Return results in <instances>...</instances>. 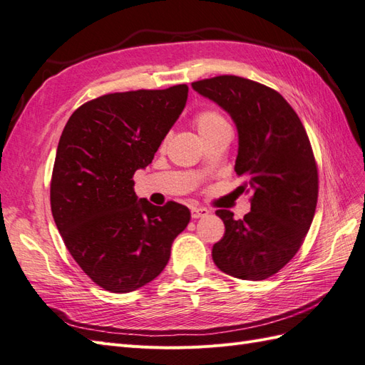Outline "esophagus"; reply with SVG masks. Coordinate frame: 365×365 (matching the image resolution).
<instances>
[{
  "label": "esophagus",
  "mask_w": 365,
  "mask_h": 365,
  "mask_svg": "<svg viewBox=\"0 0 365 365\" xmlns=\"http://www.w3.org/2000/svg\"><path fill=\"white\" fill-rule=\"evenodd\" d=\"M210 214V210L202 208V207H194L191 208V217L192 219H200V217H207Z\"/></svg>",
  "instance_id": "34e87169"
}]
</instances>
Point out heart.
<instances>
[{
	"mask_svg": "<svg viewBox=\"0 0 365 365\" xmlns=\"http://www.w3.org/2000/svg\"><path fill=\"white\" fill-rule=\"evenodd\" d=\"M192 123L202 138H207L222 129L230 128L227 118L216 109H202L194 115Z\"/></svg>",
	"mask_w": 365,
	"mask_h": 365,
	"instance_id": "obj_1",
	"label": "heart"
}]
</instances>
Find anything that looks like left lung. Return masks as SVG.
Returning <instances> with one entry per match:
<instances>
[{"mask_svg": "<svg viewBox=\"0 0 365 365\" xmlns=\"http://www.w3.org/2000/svg\"><path fill=\"white\" fill-rule=\"evenodd\" d=\"M235 120L239 134V190L251 192V211L236 220L217 210L225 235L212 247L220 272L264 280L301 248L317 203V165L307 130L280 93L257 81L219 76L192 83Z\"/></svg>", "mask_w": 365, "mask_h": 365, "instance_id": "left-lung-1", "label": "left lung"}]
</instances>
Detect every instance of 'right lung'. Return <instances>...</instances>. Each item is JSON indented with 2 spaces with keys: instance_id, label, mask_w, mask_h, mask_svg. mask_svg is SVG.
Instances as JSON below:
<instances>
[{
  "instance_id": "1",
  "label": "right lung",
  "mask_w": 365,
  "mask_h": 365,
  "mask_svg": "<svg viewBox=\"0 0 365 365\" xmlns=\"http://www.w3.org/2000/svg\"><path fill=\"white\" fill-rule=\"evenodd\" d=\"M188 86L106 93L64 126L51 179L52 216L73 260L110 293H129L163 272L190 210L137 199L133 177L179 118Z\"/></svg>"
}]
</instances>
